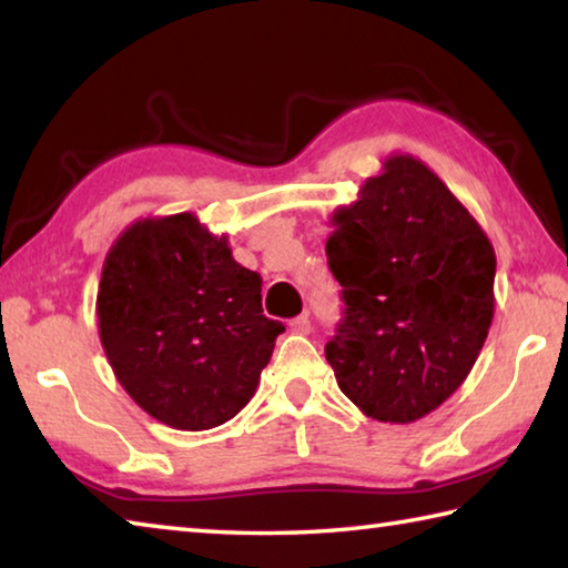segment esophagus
I'll list each match as a JSON object with an SVG mask.
<instances>
[{
	"mask_svg": "<svg viewBox=\"0 0 568 568\" xmlns=\"http://www.w3.org/2000/svg\"><path fill=\"white\" fill-rule=\"evenodd\" d=\"M291 331L297 335H307L311 333V318L307 315H297V318L291 321Z\"/></svg>",
	"mask_w": 568,
	"mask_h": 568,
	"instance_id": "34e87169",
	"label": "esophagus"
}]
</instances>
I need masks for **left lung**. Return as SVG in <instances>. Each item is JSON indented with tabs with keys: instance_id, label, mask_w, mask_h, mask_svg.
Returning <instances> with one entry per match:
<instances>
[{
	"instance_id": "obj_1",
	"label": "left lung",
	"mask_w": 568,
	"mask_h": 568,
	"mask_svg": "<svg viewBox=\"0 0 568 568\" xmlns=\"http://www.w3.org/2000/svg\"><path fill=\"white\" fill-rule=\"evenodd\" d=\"M325 243L343 318L325 343L341 390L365 416L413 423L474 368L494 321L491 240L420 160L393 155Z\"/></svg>"
}]
</instances>
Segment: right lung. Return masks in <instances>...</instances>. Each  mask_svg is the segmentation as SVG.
Here are the masks:
<instances>
[{
	"label": "right lung",
	"instance_id": "add662e5",
	"mask_svg": "<svg viewBox=\"0 0 568 568\" xmlns=\"http://www.w3.org/2000/svg\"><path fill=\"white\" fill-rule=\"evenodd\" d=\"M261 275L192 213L138 220L104 257L100 341L114 376L152 418L207 430L237 416L271 361L281 321Z\"/></svg>",
	"mask_w": 568,
	"mask_h": 568
}]
</instances>
